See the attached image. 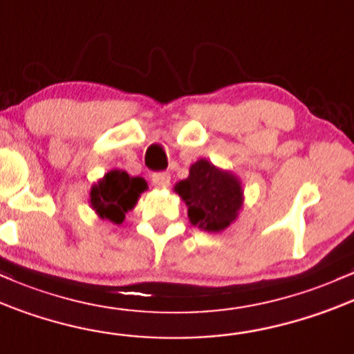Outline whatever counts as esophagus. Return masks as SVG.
Instances as JSON below:
<instances>
[{"mask_svg": "<svg viewBox=\"0 0 354 354\" xmlns=\"http://www.w3.org/2000/svg\"><path fill=\"white\" fill-rule=\"evenodd\" d=\"M152 184L158 189H167L170 185V174L156 172L152 176Z\"/></svg>", "mask_w": 354, "mask_h": 354, "instance_id": "obj_1", "label": "esophagus"}]
</instances>
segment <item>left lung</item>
Here are the masks:
<instances>
[{
    "instance_id": "8db88e82",
    "label": "left lung",
    "mask_w": 354,
    "mask_h": 354,
    "mask_svg": "<svg viewBox=\"0 0 354 354\" xmlns=\"http://www.w3.org/2000/svg\"><path fill=\"white\" fill-rule=\"evenodd\" d=\"M174 190L187 205L190 224L205 232H222L234 224L244 204L239 177L222 170L205 158L189 169V177L177 182Z\"/></svg>"
}]
</instances>
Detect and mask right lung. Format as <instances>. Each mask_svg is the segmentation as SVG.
Masks as SVG:
<instances>
[{
  "mask_svg": "<svg viewBox=\"0 0 354 354\" xmlns=\"http://www.w3.org/2000/svg\"><path fill=\"white\" fill-rule=\"evenodd\" d=\"M147 190L142 177H130L125 170L106 172L90 189V205L100 219L122 224L125 214L137 205L140 194Z\"/></svg>",
  "mask_w": 354,
  "mask_h": 354,
  "instance_id": "add662e5",
  "label": "right lung"
}]
</instances>
